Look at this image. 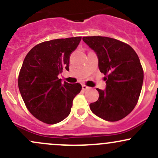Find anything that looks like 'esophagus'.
Masks as SVG:
<instances>
[{"label":"esophagus","mask_w":158,"mask_h":158,"mask_svg":"<svg viewBox=\"0 0 158 158\" xmlns=\"http://www.w3.org/2000/svg\"><path fill=\"white\" fill-rule=\"evenodd\" d=\"M82 90H83V91H86V90L89 89V87H88V86L85 85H82Z\"/></svg>","instance_id":"obj_1"}]
</instances>
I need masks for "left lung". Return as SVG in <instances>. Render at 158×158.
Returning <instances> with one entry per match:
<instances>
[{
    "label": "left lung",
    "mask_w": 158,
    "mask_h": 158,
    "mask_svg": "<svg viewBox=\"0 0 158 158\" xmlns=\"http://www.w3.org/2000/svg\"><path fill=\"white\" fill-rule=\"evenodd\" d=\"M83 41L96 53L99 70L105 77L106 88H97L99 98L90 103L94 115L117 121L131 113L137 103L143 83V70L132 47L106 37H84Z\"/></svg>",
    "instance_id": "obj_1"
}]
</instances>
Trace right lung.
Returning <instances> with one entry per match:
<instances>
[{
	"mask_svg": "<svg viewBox=\"0 0 158 158\" xmlns=\"http://www.w3.org/2000/svg\"><path fill=\"white\" fill-rule=\"evenodd\" d=\"M81 37L40 43L24 59L19 76V89L29 112L38 120L54 124L70 113L73 100L80 92L79 83H62L58 75L69 70L71 53Z\"/></svg>",
	"mask_w": 158,
	"mask_h": 158,
	"instance_id": "add662e5",
	"label": "right lung"
}]
</instances>
